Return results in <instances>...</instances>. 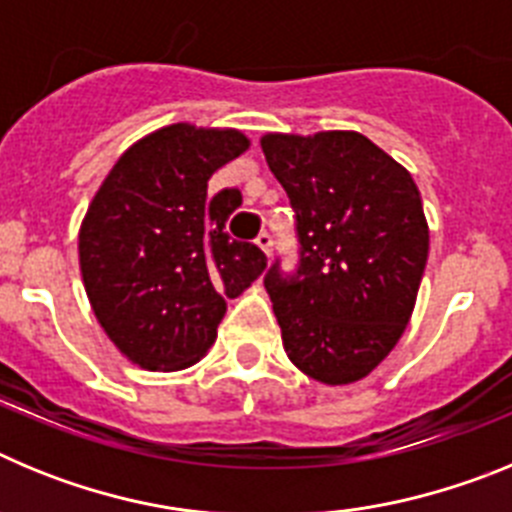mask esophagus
Listing matches in <instances>:
<instances>
[{
  "mask_svg": "<svg viewBox=\"0 0 512 512\" xmlns=\"http://www.w3.org/2000/svg\"><path fill=\"white\" fill-rule=\"evenodd\" d=\"M256 246H259L266 256H271V251H274V238H271V233L264 230V233L256 235Z\"/></svg>",
  "mask_w": 512,
  "mask_h": 512,
  "instance_id": "1",
  "label": "esophagus"
}]
</instances>
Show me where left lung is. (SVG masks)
Returning <instances> with one entry per match:
<instances>
[{
	"label": "left lung",
	"instance_id": "left-lung-1",
	"mask_svg": "<svg viewBox=\"0 0 512 512\" xmlns=\"http://www.w3.org/2000/svg\"><path fill=\"white\" fill-rule=\"evenodd\" d=\"M295 210L297 266L266 271L284 351L325 384L366 377L405 333L428 261L413 176L369 138L330 130L261 138Z\"/></svg>",
	"mask_w": 512,
	"mask_h": 512
}]
</instances>
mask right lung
<instances>
[{"label": "right lung", "instance_id": "add662e5", "mask_svg": "<svg viewBox=\"0 0 512 512\" xmlns=\"http://www.w3.org/2000/svg\"><path fill=\"white\" fill-rule=\"evenodd\" d=\"M246 148L238 130L176 122L122 153L94 194L79 233L81 277L104 333L143 369L200 361L225 297L266 269L256 243L225 230L241 192H207L210 176Z\"/></svg>", "mask_w": 512, "mask_h": 512}]
</instances>
